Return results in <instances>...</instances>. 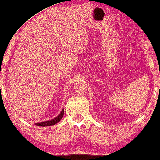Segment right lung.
Listing matches in <instances>:
<instances>
[{
  "label": "right lung",
  "instance_id": "1",
  "mask_svg": "<svg viewBox=\"0 0 160 160\" xmlns=\"http://www.w3.org/2000/svg\"><path fill=\"white\" fill-rule=\"evenodd\" d=\"M63 114H64V109H62V111H61L60 114H59L58 117H56L55 118H54L53 119L48 120V121H46V122H38V123L36 124V125L41 126V127H47V126L54 125V124H56L57 123H58V122H60L61 119H62V118L63 117Z\"/></svg>",
  "mask_w": 160,
  "mask_h": 160
}]
</instances>
